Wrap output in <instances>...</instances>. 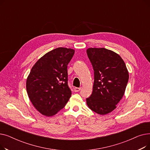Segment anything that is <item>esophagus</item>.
I'll use <instances>...</instances> for the list:
<instances>
[{
    "mask_svg": "<svg viewBox=\"0 0 150 150\" xmlns=\"http://www.w3.org/2000/svg\"><path fill=\"white\" fill-rule=\"evenodd\" d=\"M81 88H74V91L75 92H78V91H80V90H81Z\"/></svg>",
    "mask_w": 150,
    "mask_h": 150,
    "instance_id": "obj_1",
    "label": "esophagus"
}]
</instances>
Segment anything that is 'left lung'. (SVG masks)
Here are the masks:
<instances>
[{
  "instance_id": "left-lung-1",
  "label": "left lung",
  "mask_w": 150,
  "mask_h": 150,
  "mask_svg": "<svg viewBox=\"0 0 150 150\" xmlns=\"http://www.w3.org/2000/svg\"><path fill=\"white\" fill-rule=\"evenodd\" d=\"M94 71L92 93L86 98L88 106L100 115H106L117 108L123 97L129 73L119 54L105 48L86 50Z\"/></svg>"
}]
</instances>
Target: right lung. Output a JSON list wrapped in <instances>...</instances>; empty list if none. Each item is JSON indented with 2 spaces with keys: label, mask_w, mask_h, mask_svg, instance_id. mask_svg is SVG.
<instances>
[{
  "label": "right lung",
  "mask_w": 150,
  "mask_h": 150,
  "mask_svg": "<svg viewBox=\"0 0 150 150\" xmlns=\"http://www.w3.org/2000/svg\"><path fill=\"white\" fill-rule=\"evenodd\" d=\"M75 50L58 47L39 58L27 78L28 98L38 111L50 117L65 106L72 95L67 85V64Z\"/></svg>",
  "instance_id": "add662e5"
}]
</instances>
